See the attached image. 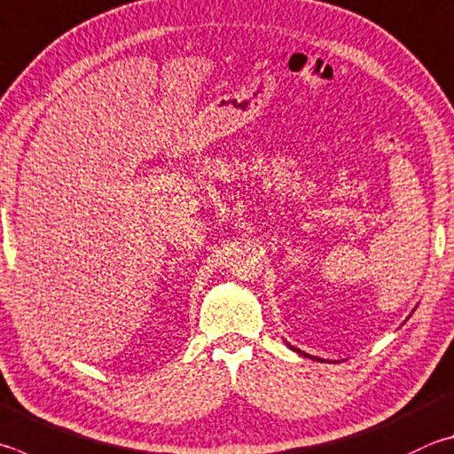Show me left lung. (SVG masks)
<instances>
[{"label": "left lung", "instance_id": "1", "mask_svg": "<svg viewBox=\"0 0 454 454\" xmlns=\"http://www.w3.org/2000/svg\"><path fill=\"white\" fill-rule=\"evenodd\" d=\"M290 345V343H287ZM290 349H294V351H298L300 356H303V357H309V359H313V361H324V359H319V357H313V356H309V353H303L301 349H298V348H294V345H290Z\"/></svg>", "mask_w": 454, "mask_h": 454}]
</instances>
